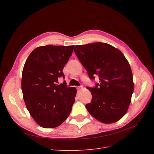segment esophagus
Returning <instances> with one entry per match:
<instances>
[{
    "instance_id": "obj_1",
    "label": "esophagus",
    "mask_w": 154,
    "mask_h": 154,
    "mask_svg": "<svg viewBox=\"0 0 154 154\" xmlns=\"http://www.w3.org/2000/svg\"><path fill=\"white\" fill-rule=\"evenodd\" d=\"M82 89V86H79V87H77V90L78 92H80V91H81Z\"/></svg>"
}]
</instances>
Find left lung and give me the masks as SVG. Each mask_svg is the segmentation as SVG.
Instances as JSON below:
<instances>
[{"instance_id":"8db88e82","label":"left lung","mask_w":154,"mask_h":154,"mask_svg":"<svg viewBox=\"0 0 154 154\" xmlns=\"http://www.w3.org/2000/svg\"><path fill=\"white\" fill-rule=\"evenodd\" d=\"M74 52L89 77H99L85 107L91 115L103 124L117 122L127 113L134 89L128 60L118 48L102 42L75 45Z\"/></svg>"}]
</instances>
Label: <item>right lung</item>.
I'll return each mask as SVG.
<instances>
[{
  "instance_id": "1",
  "label": "right lung",
  "mask_w": 154,
  "mask_h": 154,
  "mask_svg": "<svg viewBox=\"0 0 154 154\" xmlns=\"http://www.w3.org/2000/svg\"><path fill=\"white\" fill-rule=\"evenodd\" d=\"M74 45H47L35 48L22 70L21 87L26 107L40 127L52 128L69 117L77 94L75 87L59 84L58 77L71 56Z\"/></svg>"
}]
</instances>
